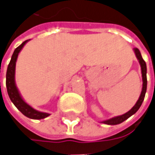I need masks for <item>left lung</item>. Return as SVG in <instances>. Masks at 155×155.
I'll return each instance as SVG.
<instances>
[{"mask_svg":"<svg viewBox=\"0 0 155 155\" xmlns=\"http://www.w3.org/2000/svg\"><path fill=\"white\" fill-rule=\"evenodd\" d=\"M133 51L136 54V58L139 61L140 65H141V77H142V89H141V93L139 99L137 100V102L136 104L128 112H126L125 114L121 115V116H117V117H115L112 118H110L108 120L103 121L102 123L104 124H109V125H116V124H119L121 123H123L124 121H125L126 119H128L130 117H131L132 115H134L136 113V111L139 110V108L141 107V104L144 100L145 98V94H146V91H147V65H146V62L145 61L142 59V56L141 55V52L140 51L137 49V48H134Z\"/></svg>","mask_w":155,"mask_h":155,"instance_id":"8db88e82","label":"left lung"}]
</instances>
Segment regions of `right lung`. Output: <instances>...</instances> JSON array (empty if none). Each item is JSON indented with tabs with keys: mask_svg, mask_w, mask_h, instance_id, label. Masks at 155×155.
I'll return each instance as SVG.
<instances>
[{
	"mask_svg": "<svg viewBox=\"0 0 155 155\" xmlns=\"http://www.w3.org/2000/svg\"><path fill=\"white\" fill-rule=\"evenodd\" d=\"M30 40V39H29ZM29 40H26L23 42L19 47H17L14 51V54L12 56L11 61L9 62L6 74V86L9 98L11 101L14 103V104L17 107V109L19 111L25 115V117L31 118V119H43L49 117L51 114L38 111L37 110L33 109L31 105L27 104L24 99H22L21 95L19 94V90L17 88L16 83H15V67H16V61L19 56V53L21 51L22 48L25 45Z\"/></svg>",
	"mask_w": 155,
	"mask_h": 155,
	"instance_id": "obj_1",
	"label": "right lung"
}]
</instances>
